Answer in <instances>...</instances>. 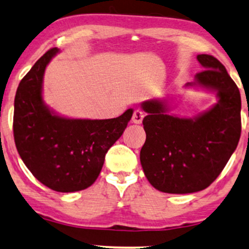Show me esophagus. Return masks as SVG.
Masks as SVG:
<instances>
[{
  "mask_svg": "<svg viewBox=\"0 0 249 249\" xmlns=\"http://www.w3.org/2000/svg\"><path fill=\"white\" fill-rule=\"evenodd\" d=\"M144 117V112L141 110V109H135L133 111V115H132V122L135 123V124H140L142 123V119Z\"/></svg>",
  "mask_w": 249,
  "mask_h": 249,
  "instance_id": "34e87169",
  "label": "esophagus"
}]
</instances>
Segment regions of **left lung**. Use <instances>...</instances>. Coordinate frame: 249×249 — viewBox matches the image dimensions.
Returning a JSON list of instances; mask_svg holds the SVG:
<instances>
[{
  "label": "left lung",
  "instance_id": "1",
  "mask_svg": "<svg viewBox=\"0 0 249 249\" xmlns=\"http://www.w3.org/2000/svg\"><path fill=\"white\" fill-rule=\"evenodd\" d=\"M205 67L196 83L217 91L218 102L195 119L167 115L164 102L142 104L147 134L140 151L144 175L167 194L204 190L216 180L236 150L241 133V99L236 83L216 58L197 55Z\"/></svg>",
  "mask_w": 249,
  "mask_h": 249
}]
</instances>
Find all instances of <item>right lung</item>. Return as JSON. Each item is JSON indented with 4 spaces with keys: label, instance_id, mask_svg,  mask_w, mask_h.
I'll return each instance as SVG.
<instances>
[{
    "label": "right lung",
    "instance_id": "1",
    "mask_svg": "<svg viewBox=\"0 0 249 249\" xmlns=\"http://www.w3.org/2000/svg\"><path fill=\"white\" fill-rule=\"evenodd\" d=\"M58 52H45L19 83L13 137L19 155L37 180L58 192L84 190L94 183L109 148L121 138L133 110L111 119H69L52 114L42 100L46 65Z\"/></svg>",
    "mask_w": 249,
    "mask_h": 249
}]
</instances>
